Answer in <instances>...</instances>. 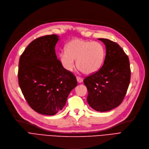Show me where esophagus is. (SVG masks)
<instances>
[{
    "mask_svg": "<svg viewBox=\"0 0 149 149\" xmlns=\"http://www.w3.org/2000/svg\"><path fill=\"white\" fill-rule=\"evenodd\" d=\"M76 79H77V82H78L79 84L81 83L83 81V79L82 78V77H78V76L76 77Z\"/></svg>",
    "mask_w": 149,
    "mask_h": 149,
    "instance_id": "obj_1",
    "label": "esophagus"
}]
</instances>
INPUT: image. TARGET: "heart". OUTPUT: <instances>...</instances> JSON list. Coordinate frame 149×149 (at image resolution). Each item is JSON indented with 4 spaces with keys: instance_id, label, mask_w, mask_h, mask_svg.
<instances>
[{
    "instance_id": "b5f03b06",
    "label": "heart",
    "mask_w": 149,
    "mask_h": 149,
    "mask_svg": "<svg viewBox=\"0 0 149 149\" xmlns=\"http://www.w3.org/2000/svg\"><path fill=\"white\" fill-rule=\"evenodd\" d=\"M104 56V47L100 42L73 39L66 44L65 52H61L59 58L62 67L67 72L73 70L76 60L79 70L89 74L101 67Z\"/></svg>"
}]
</instances>
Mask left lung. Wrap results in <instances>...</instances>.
Masks as SVG:
<instances>
[{"label":"left lung","mask_w":149,"mask_h":149,"mask_svg":"<svg viewBox=\"0 0 149 149\" xmlns=\"http://www.w3.org/2000/svg\"><path fill=\"white\" fill-rule=\"evenodd\" d=\"M105 45L103 65L84 80L88 94L87 102L97 111H107L121 104L130 80V62L123 48L107 39H98Z\"/></svg>","instance_id":"8db88e82"}]
</instances>
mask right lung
I'll return each mask as SVG.
<instances>
[{
    "mask_svg": "<svg viewBox=\"0 0 149 149\" xmlns=\"http://www.w3.org/2000/svg\"><path fill=\"white\" fill-rule=\"evenodd\" d=\"M56 34L32 41L19 63L20 88L30 107L45 115H54L64 107L67 97L77 86L75 76L67 72L56 56Z\"/></svg>",
    "mask_w": 149,
    "mask_h": 149,
    "instance_id": "add662e5",
    "label": "right lung"
}]
</instances>
